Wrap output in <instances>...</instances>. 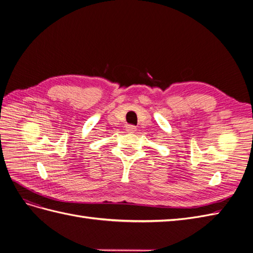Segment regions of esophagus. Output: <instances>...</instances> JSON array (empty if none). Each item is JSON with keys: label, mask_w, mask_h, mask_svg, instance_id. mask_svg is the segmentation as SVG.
<instances>
[{"label": "esophagus", "mask_w": 253, "mask_h": 253, "mask_svg": "<svg viewBox=\"0 0 253 253\" xmlns=\"http://www.w3.org/2000/svg\"><path fill=\"white\" fill-rule=\"evenodd\" d=\"M126 128L127 133H135L136 132V126H127Z\"/></svg>", "instance_id": "obj_1"}]
</instances>
